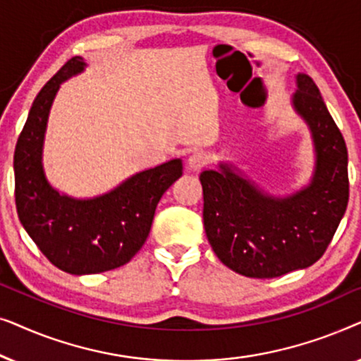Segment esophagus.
I'll return each mask as SVG.
<instances>
[{
	"mask_svg": "<svg viewBox=\"0 0 361 361\" xmlns=\"http://www.w3.org/2000/svg\"><path fill=\"white\" fill-rule=\"evenodd\" d=\"M207 162H209V156H207L205 152L197 151L194 154H190L189 159H187V169L192 172H199Z\"/></svg>",
	"mask_w": 361,
	"mask_h": 361,
	"instance_id": "1",
	"label": "esophagus"
}]
</instances>
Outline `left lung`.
<instances>
[{"instance_id":"1","label":"left lung","mask_w":361,"mask_h":361,"mask_svg":"<svg viewBox=\"0 0 361 361\" xmlns=\"http://www.w3.org/2000/svg\"><path fill=\"white\" fill-rule=\"evenodd\" d=\"M314 145L309 182L274 195L231 162L204 171V226L212 250L225 266L246 278H278L312 266L334 238L348 204V154L343 136L317 85L295 75L290 98Z\"/></svg>"}]
</instances>
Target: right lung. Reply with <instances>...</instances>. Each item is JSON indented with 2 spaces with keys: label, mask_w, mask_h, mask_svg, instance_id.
Returning <instances> with one entry per match:
<instances>
[{
  "label": "right lung",
  "mask_w": 361,
  "mask_h": 361,
  "mask_svg": "<svg viewBox=\"0 0 361 361\" xmlns=\"http://www.w3.org/2000/svg\"><path fill=\"white\" fill-rule=\"evenodd\" d=\"M85 67L83 57H72L37 93L13 164L19 221L54 266L75 276L126 264L149 235L157 202L182 176V161L171 159L90 199L52 187L42 162L49 113L62 83Z\"/></svg>",
  "instance_id": "1"
}]
</instances>
